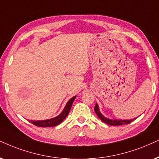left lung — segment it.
Listing matches in <instances>:
<instances>
[{
    "mask_svg": "<svg viewBox=\"0 0 159 159\" xmlns=\"http://www.w3.org/2000/svg\"><path fill=\"white\" fill-rule=\"evenodd\" d=\"M94 111H95L96 114H97L98 117L100 118V120H102L105 123L109 125H127L129 124L130 122L134 121V120H136V118H134V119L131 120H116V119H110V118H107L106 116H104L103 114H101V112L100 111L99 106H98V103H96L95 106H94Z\"/></svg>",
    "mask_w": 159,
    "mask_h": 159,
    "instance_id": "left-lung-1",
    "label": "left lung"
}]
</instances>
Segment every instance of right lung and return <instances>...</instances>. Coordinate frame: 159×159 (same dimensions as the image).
Listing matches in <instances>:
<instances>
[{"mask_svg": "<svg viewBox=\"0 0 159 159\" xmlns=\"http://www.w3.org/2000/svg\"><path fill=\"white\" fill-rule=\"evenodd\" d=\"M75 98L76 96H74L73 98H72L71 99L68 100L67 103H66L65 108H64L63 111L59 115L55 116V117L51 118V119L48 120H37V121H35V120H29V122H31L32 124L35 125L36 126H39V127H53V126L58 125L61 122H63V120L67 116Z\"/></svg>", "mask_w": 159, "mask_h": 159, "instance_id": "right-lung-1", "label": "right lung"}]
</instances>
